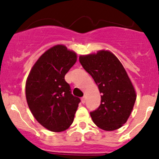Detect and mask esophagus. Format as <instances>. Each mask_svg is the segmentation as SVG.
I'll return each instance as SVG.
<instances>
[{
	"instance_id": "34e87169",
	"label": "esophagus",
	"mask_w": 159,
	"mask_h": 159,
	"mask_svg": "<svg viewBox=\"0 0 159 159\" xmlns=\"http://www.w3.org/2000/svg\"><path fill=\"white\" fill-rule=\"evenodd\" d=\"M85 102H86V98H85V97H82V98H81V102L83 103V104H84Z\"/></svg>"
}]
</instances>
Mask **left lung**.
I'll use <instances>...</instances> for the list:
<instances>
[{
  "label": "left lung",
  "instance_id": "obj_1",
  "mask_svg": "<svg viewBox=\"0 0 159 159\" xmlns=\"http://www.w3.org/2000/svg\"><path fill=\"white\" fill-rule=\"evenodd\" d=\"M83 68L93 78L101 96V104L90 112L93 121L100 129L114 131L123 126L130 116L136 93L123 64L109 51L81 55Z\"/></svg>",
  "mask_w": 159,
  "mask_h": 159
}]
</instances>
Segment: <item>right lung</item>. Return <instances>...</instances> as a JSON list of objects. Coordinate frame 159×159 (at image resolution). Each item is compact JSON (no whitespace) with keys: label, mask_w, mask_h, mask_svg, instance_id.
Returning <instances> with one entry per match:
<instances>
[{"label":"right lung","mask_w":159,"mask_h":159,"mask_svg":"<svg viewBox=\"0 0 159 159\" xmlns=\"http://www.w3.org/2000/svg\"><path fill=\"white\" fill-rule=\"evenodd\" d=\"M76 61V53L57 45L42 54L27 77L25 94L29 108L35 119L52 132H63L72 125L81 102L64 79Z\"/></svg>","instance_id":"add662e5"}]
</instances>
